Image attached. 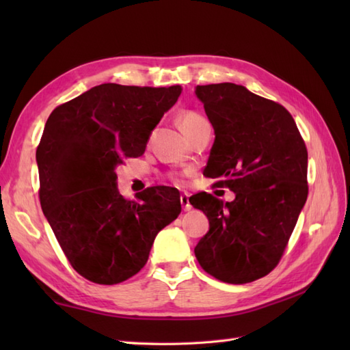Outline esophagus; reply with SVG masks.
I'll return each mask as SVG.
<instances>
[{"label":"esophagus","instance_id":"obj_1","mask_svg":"<svg viewBox=\"0 0 350 350\" xmlns=\"http://www.w3.org/2000/svg\"><path fill=\"white\" fill-rule=\"evenodd\" d=\"M180 203H182V207L183 211H189L191 209V203H189V196L188 194H182L180 196Z\"/></svg>","mask_w":350,"mask_h":350}]
</instances>
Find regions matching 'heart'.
Returning a JSON list of instances; mask_svg holds the SVG:
<instances>
[{
  "label": "heart",
  "instance_id": "1",
  "mask_svg": "<svg viewBox=\"0 0 350 350\" xmlns=\"http://www.w3.org/2000/svg\"><path fill=\"white\" fill-rule=\"evenodd\" d=\"M204 122H206V118L202 114L197 113V111H191V109L189 111H183V113L179 117V123H180L182 129H183L185 133H187V135H188L191 131H194L197 126H200V124L204 123ZM170 179L173 180L174 183H177V185L182 183V179H180L179 174H171Z\"/></svg>",
  "mask_w": 350,
  "mask_h": 350
}]
</instances>
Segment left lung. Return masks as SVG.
<instances>
[{
    "label": "left lung",
    "mask_w": 350,
    "mask_h": 350,
    "mask_svg": "<svg viewBox=\"0 0 350 350\" xmlns=\"http://www.w3.org/2000/svg\"><path fill=\"white\" fill-rule=\"evenodd\" d=\"M196 94L215 129L206 177L236 198L224 203L207 192L189 198L209 219L194 252L212 277L245 284L269 273L284 254L307 202L308 152L278 102L232 83L197 85Z\"/></svg>",
    "instance_id": "1"
}]
</instances>
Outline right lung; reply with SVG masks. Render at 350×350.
Masks as SVG:
<instances>
[{
    "mask_svg": "<svg viewBox=\"0 0 350 350\" xmlns=\"http://www.w3.org/2000/svg\"><path fill=\"white\" fill-rule=\"evenodd\" d=\"M180 85L100 84L52 111L36 150L42 211L81 277L118 284L147 263L156 234L182 211L179 191L118 194L116 167L146 150Z\"/></svg>",
    "mask_w": 350,
    "mask_h": 350,
    "instance_id": "obj_1",
    "label": "right lung"
}]
</instances>
